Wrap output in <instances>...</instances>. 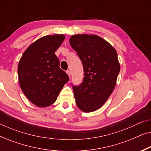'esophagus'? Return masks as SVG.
Wrapping results in <instances>:
<instances>
[{"mask_svg": "<svg viewBox=\"0 0 151 151\" xmlns=\"http://www.w3.org/2000/svg\"><path fill=\"white\" fill-rule=\"evenodd\" d=\"M66 72H67V73L68 74V76H69V77H70V76H71V71H70L69 70H67V71H66Z\"/></svg>", "mask_w": 151, "mask_h": 151, "instance_id": "1", "label": "esophagus"}]
</instances>
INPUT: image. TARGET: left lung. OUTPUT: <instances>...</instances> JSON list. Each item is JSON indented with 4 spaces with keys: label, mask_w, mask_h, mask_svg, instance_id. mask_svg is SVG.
<instances>
[{
    "label": "left lung",
    "mask_w": 151,
    "mask_h": 151,
    "mask_svg": "<svg viewBox=\"0 0 151 151\" xmlns=\"http://www.w3.org/2000/svg\"><path fill=\"white\" fill-rule=\"evenodd\" d=\"M69 42L84 69L83 82L72 84L76 103L84 112H93L106 102L115 88L120 70L117 51L96 35H73Z\"/></svg>",
    "instance_id": "obj_1"
}]
</instances>
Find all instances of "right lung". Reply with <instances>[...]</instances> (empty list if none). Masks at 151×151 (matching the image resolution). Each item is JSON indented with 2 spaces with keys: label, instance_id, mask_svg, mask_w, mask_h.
I'll return each mask as SVG.
<instances>
[{
  "label": "right lung",
  "instance_id": "1",
  "mask_svg": "<svg viewBox=\"0 0 151 151\" xmlns=\"http://www.w3.org/2000/svg\"><path fill=\"white\" fill-rule=\"evenodd\" d=\"M65 38L64 35L42 37L26 49L20 60L18 73L20 88L37 106L53 104L69 80L60 68L59 59L55 54Z\"/></svg>",
  "mask_w": 151,
  "mask_h": 151
}]
</instances>
